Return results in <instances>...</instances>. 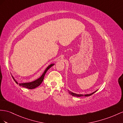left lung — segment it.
<instances>
[{
    "mask_svg": "<svg viewBox=\"0 0 123 123\" xmlns=\"http://www.w3.org/2000/svg\"><path fill=\"white\" fill-rule=\"evenodd\" d=\"M98 90H96L95 92H92L91 93L89 94H77V93H75L74 92H70V90H68V93H70L71 95H72V96H75V97H83V96H85V97H88V96H90L91 95H92V94H93L94 92H96Z\"/></svg>",
    "mask_w": 123,
    "mask_h": 123,
    "instance_id": "1",
    "label": "left lung"
}]
</instances>
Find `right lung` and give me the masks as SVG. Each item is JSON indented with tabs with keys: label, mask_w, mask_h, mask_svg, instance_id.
I'll return each instance as SVG.
<instances>
[{
	"label": "right lung",
	"mask_w": 123,
	"mask_h": 123,
	"mask_svg": "<svg viewBox=\"0 0 123 123\" xmlns=\"http://www.w3.org/2000/svg\"><path fill=\"white\" fill-rule=\"evenodd\" d=\"M54 65H55L54 63H51V64H50V65H49L48 67L46 68L45 69V70L44 71L42 75V76H41L40 77H39L38 78H37V80H35L34 81H31V82L18 83V81L14 79V78L13 76H12V78H13V80L15 81V83H16L17 84L19 85L20 86H22V87H25V88H26L30 89H34V88H35L37 87L38 86H39L40 85L42 84V83L43 82V78H44V77H45V75L46 73V72H47V71H48L50 68L52 67V66Z\"/></svg>",
	"instance_id": "right-lung-1"
}]
</instances>
